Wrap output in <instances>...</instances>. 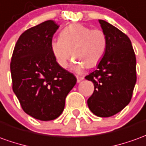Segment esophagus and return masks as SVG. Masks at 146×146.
<instances>
[{"instance_id": "34e87169", "label": "esophagus", "mask_w": 146, "mask_h": 146, "mask_svg": "<svg viewBox=\"0 0 146 146\" xmlns=\"http://www.w3.org/2000/svg\"><path fill=\"white\" fill-rule=\"evenodd\" d=\"M84 76H76V80H77V82H78V83H80V81H81V80H84Z\"/></svg>"}]
</instances>
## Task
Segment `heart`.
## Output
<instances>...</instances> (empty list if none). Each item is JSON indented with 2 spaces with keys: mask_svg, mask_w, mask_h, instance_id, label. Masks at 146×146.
<instances>
[{
  "mask_svg": "<svg viewBox=\"0 0 146 146\" xmlns=\"http://www.w3.org/2000/svg\"><path fill=\"white\" fill-rule=\"evenodd\" d=\"M107 43V36L102 30L73 23L61 31L58 39L52 40L50 47L62 68H67L73 54V58L79 61L75 62L74 68L80 70L84 66L93 67L101 60Z\"/></svg>",
  "mask_w": 146,
  "mask_h": 146,
  "instance_id": "b5f03b06",
  "label": "heart"
}]
</instances>
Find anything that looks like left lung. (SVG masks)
Here are the masks:
<instances>
[{"mask_svg": "<svg viewBox=\"0 0 146 146\" xmlns=\"http://www.w3.org/2000/svg\"><path fill=\"white\" fill-rule=\"evenodd\" d=\"M107 36V49L96 70L85 76L94 84L88 106L99 117H111L130 102L136 76V57L130 38L117 27L99 20Z\"/></svg>", "mask_w": 146, "mask_h": 146, "instance_id": "obj_1", "label": "left lung"}]
</instances>
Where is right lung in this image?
<instances>
[{
  "label": "right lung",
  "instance_id": "1",
  "mask_svg": "<svg viewBox=\"0 0 146 146\" xmlns=\"http://www.w3.org/2000/svg\"><path fill=\"white\" fill-rule=\"evenodd\" d=\"M59 26L47 20L25 31L13 50V89L25 113L41 121L57 119L76 83L73 73L56 62L50 47Z\"/></svg>",
  "mask_w": 146,
  "mask_h": 146
}]
</instances>
